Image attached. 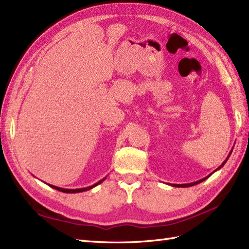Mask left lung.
Returning <instances> with one entry per match:
<instances>
[{"label":"left lung","instance_id":"left-lung-1","mask_svg":"<svg viewBox=\"0 0 249 249\" xmlns=\"http://www.w3.org/2000/svg\"><path fill=\"white\" fill-rule=\"evenodd\" d=\"M231 154H229L228 155V157L226 158V160L224 161V162H223L222 163V165H221V166L220 167H218V168H216L215 170H218V169H220L222 166H223V165H224L225 163H226V161L228 160V158H229V156H231ZM210 177V175L209 176H207V177H205V178H203V179L202 180H199V181H196V182H194V183H188V184H174V185L173 186H175V187H190V186H194V185H196V184H199V183H201V182H203L204 180H206L207 179V178H209Z\"/></svg>","mask_w":249,"mask_h":249}]
</instances>
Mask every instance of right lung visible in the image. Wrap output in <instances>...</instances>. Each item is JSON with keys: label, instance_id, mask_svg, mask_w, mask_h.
<instances>
[{"label": "right lung", "instance_id": "add662e5", "mask_svg": "<svg viewBox=\"0 0 249 249\" xmlns=\"http://www.w3.org/2000/svg\"><path fill=\"white\" fill-rule=\"evenodd\" d=\"M106 179V178H104V179H102L101 181H99L98 183H95V184H93L92 186H89V187H85V188H78V189H65V188H61V187H56V186H53V185H50V184H48V185L50 186V187H53V188H54V189H56V190H59V191H62V193H67V194H75V193H82V191H86V190H89V189H91V188H93L94 186H97V185H99V184H101L102 182H103L104 180Z\"/></svg>", "mask_w": 249, "mask_h": 249}]
</instances>
